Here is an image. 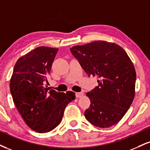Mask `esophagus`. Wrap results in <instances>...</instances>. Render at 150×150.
Instances as JSON below:
<instances>
[{
	"label": "esophagus",
	"mask_w": 150,
	"mask_h": 150,
	"mask_svg": "<svg viewBox=\"0 0 150 150\" xmlns=\"http://www.w3.org/2000/svg\"><path fill=\"white\" fill-rule=\"evenodd\" d=\"M76 97L77 98H81V97H82L83 96H84V93H82V92H78V93H76Z\"/></svg>",
	"instance_id": "obj_1"
}]
</instances>
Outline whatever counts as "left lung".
<instances>
[{"label": "left lung", "mask_w": 150, "mask_h": 150, "mask_svg": "<svg viewBox=\"0 0 150 150\" xmlns=\"http://www.w3.org/2000/svg\"><path fill=\"white\" fill-rule=\"evenodd\" d=\"M70 51L89 76L98 78V86L86 93L91 104L84 112L86 119L100 128L118 123L135 96L136 73L129 56L118 45L102 40Z\"/></svg>", "instance_id": "left-lung-1"}]
</instances>
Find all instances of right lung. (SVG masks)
<instances>
[{"label": "right lung", "mask_w": 150, "mask_h": 150, "mask_svg": "<svg viewBox=\"0 0 150 150\" xmlns=\"http://www.w3.org/2000/svg\"><path fill=\"white\" fill-rule=\"evenodd\" d=\"M57 48L38 47L18 59L10 89L14 103L30 129L51 131L61 123L66 105L75 100L73 91L49 90L44 84L50 74Z\"/></svg>", "instance_id": "right-lung-1"}]
</instances>
